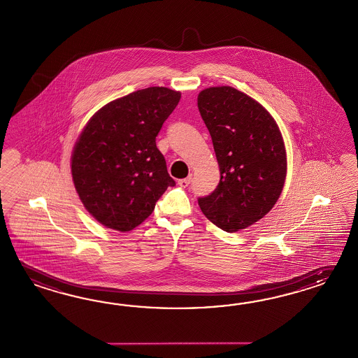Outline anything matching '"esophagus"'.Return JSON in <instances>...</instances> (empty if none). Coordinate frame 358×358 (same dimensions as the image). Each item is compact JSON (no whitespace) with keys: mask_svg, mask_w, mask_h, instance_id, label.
I'll list each match as a JSON object with an SVG mask.
<instances>
[{"mask_svg":"<svg viewBox=\"0 0 358 358\" xmlns=\"http://www.w3.org/2000/svg\"><path fill=\"white\" fill-rule=\"evenodd\" d=\"M189 183H191V176H188V178H185V179H179V180H178V184H179L180 187H183V188L188 187V184Z\"/></svg>","mask_w":358,"mask_h":358,"instance_id":"obj_1","label":"esophagus"}]
</instances>
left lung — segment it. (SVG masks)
<instances>
[{
	"label": "left lung",
	"instance_id": "1",
	"mask_svg": "<svg viewBox=\"0 0 358 358\" xmlns=\"http://www.w3.org/2000/svg\"><path fill=\"white\" fill-rule=\"evenodd\" d=\"M197 106L220 165L215 191L199 199L205 217L226 232L255 224L285 187L287 155L275 120L245 93L223 85L199 93Z\"/></svg>",
	"mask_w": 358,
	"mask_h": 358
}]
</instances>
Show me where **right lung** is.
I'll return each instance as SVG.
<instances>
[{
    "label": "right lung",
    "mask_w": 358,
    "mask_h": 358,
    "mask_svg": "<svg viewBox=\"0 0 358 358\" xmlns=\"http://www.w3.org/2000/svg\"><path fill=\"white\" fill-rule=\"evenodd\" d=\"M180 96L166 87L138 90L102 106L83 129L71 156L73 185L102 226L138 227L175 185L156 136Z\"/></svg>",
    "instance_id": "obj_1"
}]
</instances>
